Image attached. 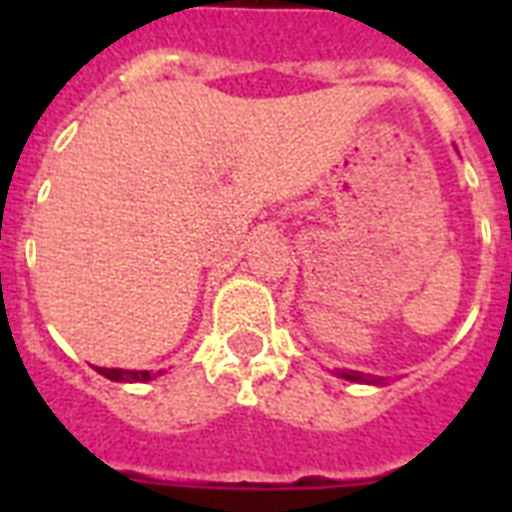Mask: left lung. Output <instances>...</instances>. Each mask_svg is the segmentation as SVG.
I'll return each mask as SVG.
<instances>
[{
    "instance_id": "1",
    "label": "left lung",
    "mask_w": 512,
    "mask_h": 512,
    "mask_svg": "<svg viewBox=\"0 0 512 512\" xmlns=\"http://www.w3.org/2000/svg\"><path fill=\"white\" fill-rule=\"evenodd\" d=\"M340 377H345V380L350 382H372V385L382 382L380 377H372V374H364V372H340Z\"/></svg>"
}]
</instances>
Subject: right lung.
I'll use <instances>...</instances> for the list:
<instances>
[{
	"label": "right lung",
	"instance_id": "obj_1",
	"mask_svg": "<svg viewBox=\"0 0 512 512\" xmlns=\"http://www.w3.org/2000/svg\"><path fill=\"white\" fill-rule=\"evenodd\" d=\"M95 369L114 382H148L154 380L156 374H162V369L159 372H146V369H106V366H95Z\"/></svg>",
	"mask_w": 512,
	"mask_h": 512
}]
</instances>
